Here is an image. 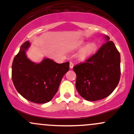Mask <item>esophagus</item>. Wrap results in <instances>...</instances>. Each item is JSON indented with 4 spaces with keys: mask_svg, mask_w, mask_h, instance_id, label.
Here are the masks:
<instances>
[{
    "mask_svg": "<svg viewBox=\"0 0 134 134\" xmlns=\"http://www.w3.org/2000/svg\"><path fill=\"white\" fill-rule=\"evenodd\" d=\"M73 67H74V64L72 62H70V68L72 69L73 68Z\"/></svg>",
    "mask_w": 134,
    "mask_h": 134,
    "instance_id": "34e87169",
    "label": "esophagus"
}]
</instances>
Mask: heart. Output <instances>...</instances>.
<instances>
[{
	"mask_svg": "<svg viewBox=\"0 0 134 134\" xmlns=\"http://www.w3.org/2000/svg\"><path fill=\"white\" fill-rule=\"evenodd\" d=\"M96 45L94 43L87 44L85 47L83 48L79 52V56L81 58H85L91 55L96 50Z\"/></svg>",
	"mask_w": 134,
	"mask_h": 134,
	"instance_id": "obj_1",
	"label": "heart"
}]
</instances>
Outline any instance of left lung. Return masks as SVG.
<instances>
[{
  "instance_id": "obj_1",
  "label": "left lung",
  "mask_w": 134,
  "mask_h": 134,
  "mask_svg": "<svg viewBox=\"0 0 134 134\" xmlns=\"http://www.w3.org/2000/svg\"><path fill=\"white\" fill-rule=\"evenodd\" d=\"M107 41L85 62L73 67L76 74V87L88 101L100 100L111 94L120 79V54L114 43Z\"/></svg>"
}]
</instances>
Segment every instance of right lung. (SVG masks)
I'll list each match as a JSON object with an SVG mask.
<instances>
[{"mask_svg":"<svg viewBox=\"0 0 134 134\" xmlns=\"http://www.w3.org/2000/svg\"><path fill=\"white\" fill-rule=\"evenodd\" d=\"M30 43L26 41L15 56L12 65V79L16 90L27 100L41 104L51 101L61 80L69 70V62L57 64L45 58L35 64L26 55Z\"/></svg>","mask_w":134,"mask_h":134,"instance_id":"1","label":"right lung"}]
</instances>
